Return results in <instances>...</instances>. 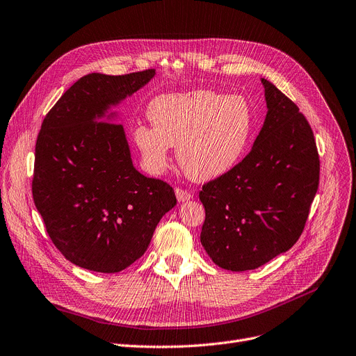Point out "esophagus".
<instances>
[{
	"mask_svg": "<svg viewBox=\"0 0 356 356\" xmlns=\"http://www.w3.org/2000/svg\"><path fill=\"white\" fill-rule=\"evenodd\" d=\"M175 195H177V198H178V201H179V202L190 201V200L193 198V195H191V193H190V191H187V190H182V188H177V190H175Z\"/></svg>",
	"mask_w": 356,
	"mask_h": 356,
	"instance_id": "obj_1",
	"label": "esophagus"
}]
</instances>
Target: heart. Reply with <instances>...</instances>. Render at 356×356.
<instances>
[{
  "instance_id": "1",
  "label": "heart",
  "mask_w": 356,
  "mask_h": 356,
  "mask_svg": "<svg viewBox=\"0 0 356 356\" xmlns=\"http://www.w3.org/2000/svg\"><path fill=\"white\" fill-rule=\"evenodd\" d=\"M152 126L133 130L145 168L163 172L169 147L188 178L207 182L229 174L246 156L257 133V113L243 95L213 90L163 94L150 101Z\"/></svg>"
}]
</instances>
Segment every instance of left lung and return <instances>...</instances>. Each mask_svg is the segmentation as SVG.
I'll use <instances>...</instances> for the list:
<instances>
[{"instance_id": "obj_1", "label": "left lung", "mask_w": 356, "mask_h": 356, "mask_svg": "<svg viewBox=\"0 0 356 356\" xmlns=\"http://www.w3.org/2000/svg\"><path fill=\"white\" fill-rule=\"evenodd\" d=\"M266 117L249 155L206 184L200 241L227 270L255 269L298 241L318 187L320 162L310 124L298 107L261 78Z\"/></svg>"}]
</instances>
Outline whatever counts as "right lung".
<instances>
[{"instance_id": "right-lung-1", "label": "right lung", "mask_w": 356, "mask_h": 356, "mask_svg": "<svg viewBox=\"0 0 356 356\" xmlns=\"http://www.w3.org/2000/svg\"><path fill=\"white\" fill-rule=\"evenodd\" d=\"M155 70L88 74L47 113L36 142L33 200L50 239L76 266L120 273L146 252L177 206L171 185L142 175L114 111Z\"/></svg>"}]
</instances>
